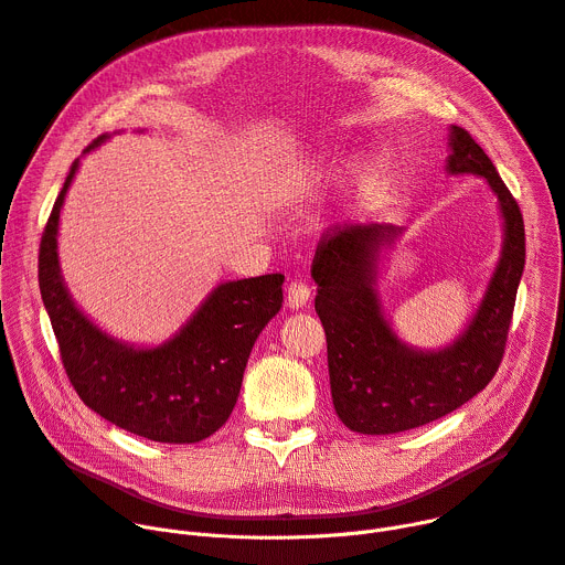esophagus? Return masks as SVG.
Wrapping results in <instances>:
<instances>
[{
    "mask_svg": "<svg viewBox=\"0 0 565 565\" xmlns=\"http://www.w3.org/2000/svg\"><path fill=\"white\" fill-rule=\"evenodd\" d=\"M310 296H312V287L303 280H291L287 285V306L289 308H296V310L303 308L310 301Z\"/></svg>",
    "mask_w": 565,
    "mask_h": 565,
    "instance_id": "obj_1",
    "label": "esophagus"
}]
</instances>
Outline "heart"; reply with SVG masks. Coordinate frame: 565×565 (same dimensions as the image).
<instances>
[{
	"label": "heart",
	"mask_w": 565,
	"mask_h": 565,
	"mask_svg": "<svg viewBox=\"0 0 565 565\" xmlns=\"http://www.w3.org/2000/svg\"><path fill=\"white\" fill-rule=\"evenodd\" d=\"M360 171H362V169H360Z\"/></svg>",
	"instance_id": "1"
}]
</instances>
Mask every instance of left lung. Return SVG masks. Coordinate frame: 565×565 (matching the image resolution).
I'll use <instances>...</instances> for the list:
<instances>
[{"label": "left lung", "instance_id": "1", "mask_svg": "<svg viewBox=\"0 0 565 565\" xmlns=\"http://www.w3.org/2000/svg\"><path fill=\"white\" fill-rule=\"evenodd\" d=\"M447 171L488 180L504 216V253L468 330L438 353L413 351L383 319L376 255L399 227L347 223L319 239L315 310L326 330L330 394L338 417L358 434L385 436L434 422L481 392L500 370L524 269L518 201L468 129L451 127Z\"/></svg>", "mask_w": 565, "mask_h": 565}]
</instances>
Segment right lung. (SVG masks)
<instances>
[{"label": "right lung", "mask_w": 565, "mask_h": 565, "mask_svg": "<svg viewBox=\"0 0 565 565\" xmlns=\"http://www.w3.org/2000/svg\"><path fill=\"white\" fill-rule=\"evenodd\" d=\"M103 137L86 146L95 148ZM63 182L39 253V285L63 370L79 399L111 424L154 443H198L237 404L250 349L282 308V274L218 285L180 333L157 349H131L97 330L71 301L56 255Z\"/></svg>", "instance_id": "right-lung-1"}]
</instances>
